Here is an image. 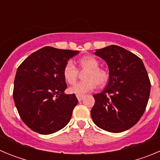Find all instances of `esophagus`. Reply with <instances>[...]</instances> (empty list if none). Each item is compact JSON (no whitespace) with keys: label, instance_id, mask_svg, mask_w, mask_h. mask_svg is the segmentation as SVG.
Wrapping results in <instances>:
<instances>
[{"label":"esophagus","instance_id":"1","mask_svg":"<svg viewBox=\"0 0 160 160\" xmlns=\"http://www.w3.org/2000/svg\"><path fill=\"white\" fill-rule=\"evenodd\" d=\"M77 98H78V100L79 102L80 101H82V100L83 99V98H85V96L84 95H81V94H77Z\"/></svg>","mask_w":160,"mask_h":160}]
</instances>
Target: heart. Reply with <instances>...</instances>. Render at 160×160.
Masks as SVG:
<instances>
[{
  "label": "heart",
  "instance_id": "obj_1",
  "mask_svg": "<svg viewBox=\"0 0 160 160\" xmlns=\"http://www.w3.org/2000/svg\"><path fill=\"white\" fill-rule=\"evenodd\" d=\"M79 70H87L83 75V81L79 82L69 89L71 94H83L94 90L97 85L103 87L108 82L109 73L106 70L99 67V62L91 55L83 56L78 61ZM63 77L66 82L73 84L78 77V70L73 62L68 61L63 68Z\"/></svg>",
  "mask_w": 160,
  "mask_h": 160
}]
</instances>
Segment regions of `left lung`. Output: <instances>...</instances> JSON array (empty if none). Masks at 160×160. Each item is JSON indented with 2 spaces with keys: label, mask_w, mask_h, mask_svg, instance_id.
<instances>
[{
  "label": "left lung",
  "mask_w": 160,
  "mask_h": 160,
  "mask_svg": "<svg viewBox=\"0 0 160 160\" xmlns=\"http://www.w3.org/2000/svg\"><path fill=\"white\" fill-rule=\"evenodd\" d=\"M94 54L106 61L109 82L93 95V122L109 132L127 131L138 122L148 105L151 82L146 68L138 56L114 45L96 49Z\"/></svg>",
  "instance_id": "left-lung-1"
}]
</instances>
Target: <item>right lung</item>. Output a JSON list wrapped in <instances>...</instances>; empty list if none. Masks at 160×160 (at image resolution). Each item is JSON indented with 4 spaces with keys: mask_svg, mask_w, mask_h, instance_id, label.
Wrapping results in <instances>:
<instances>
[{
    "mask_svg": "<svg viewBox=\"0 0 160 160\" xmlns=\"http://www.w3.org/2000/svg\"><path fill=\"white\" fill-rule=\"evenodd\" d=\"M78 50L46 46L31 53L20 65L14 79L13 100L19 115L31 130L42 135L57 132L67 125L78 101L66 94L63 68Z\"/></svg>",
    "mask_w": 160,
    "mask_h": 160,
    "instance_id": "right-lung-1",
    "label": "right lung"
}]
</instances>
